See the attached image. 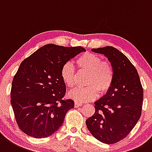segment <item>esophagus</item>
Wrapping results in <instances>:
<instances>
[{
  "label": "esophagus",
  "instance_id": "esophagus-1",
  "mask_svg": "<svg viewBox=\"0 0 152 152\" xmlns=\"http://www.w3.org/2000/svg\"><path fill=\"white\" fill-rule=\"evenodd\" d=\"M81 105H82V103H79V102H75V103H74V106L76 107V108H78V107H80V106H81Z\"/></svg>",
  "mask_w": 152,
  "mask_h": 152
}]
</instances>
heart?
Listing matches in <instances>:
<instances>
[{
    "instance_id": "b5f03b06",
    "label": "heart",
    "mask_w": 152,
    "mask_h": 152,
    "mask_svg": "<svg viewBox=\"0 0 152 152\" xmlns=\"http://www.w3.org/2000/svg\"><path fill=\"white\" fill-rule=\"evenodd\" d=\"M76 64L80 71L88 72L86 87H77L70 91L68 96L76 102L89 101L109 90L114 82V71L109 62L103 61L99 56L87 52L76 59ZM62 80L67 87L72 88L76 84V72L71 62H67L60 71Z\"/></svg>"
}]
</instances>
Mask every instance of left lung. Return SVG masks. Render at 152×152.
I'll use <instances>...</instances> for the list:
<instances>
[{
	"mask_svg": "<svg viewBox=\"0 0 152 152\" xmlns=\"http://www.w3.org/2000/svg\"><path fill=\"white\" fill-rule=\"evenodd\" d=\"M92 51L108 58L114 79L106 94L95 102V112L86 124L96 139L113 144L125 138L140 119L143 87L136 68L117 49L107 46Z\"/></svg>",
	"mask_w": 152,
	"mask_h": 152,
	"instance_id": "8db88e82",
	"label": "left lung"
}]
</instances>
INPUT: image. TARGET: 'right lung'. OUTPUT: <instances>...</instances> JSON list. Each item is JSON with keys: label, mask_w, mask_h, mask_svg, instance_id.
Returning a JSON list of instances; mask_svg holds the SVG:
<instances>
[{"label": "right lung", "mask_w": 152, "mask_h": 152, "mask_svg": "<svg viewBox=\"0 0 152 152\" xmlns=\"http://www.w3.org/2000/svg\"><path fill=\"white\" fill-rule=\"evenodd\" d=\"M86 49L47 44L20 64L12 81L11 103L17 124L29 136H50L64 122L65 114L74 107L62 80V66Z\"/></svg>", "instance_id": "add662e5"}]
</instances>
